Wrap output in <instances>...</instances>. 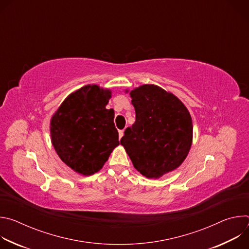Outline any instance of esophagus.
<instances>
[{
    "mask_svg": "<svg viewBox=\"0 0 249 249\" xmlns=\"http://www.w3.org/2000/svg\"><path fill=\"white\" fill-rule=\"evenodd\" d=\"M123 135H124V131H123V130H120V131H119V140H121V138L123 137Z\"/></svg>",
    "mask_w": 249,
    "mask_h": 249,
    "instance_id": "34e87169",
    "label": "esophagus"
}]
</instances>
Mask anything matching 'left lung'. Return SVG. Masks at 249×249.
<instances>
[{
    "instance_id": "8db88e82",
    "label": "left lung",
    "mask_w": 249,
    "mask_h": 249,
    "mask_svg": "<svg viewBox=\"0 0 249 249\" xmlns=\"http://www.w3.org/2000/svg\"><path fill=\"white\" fill-rule=\"evenodd\" d=\"M136 121L120 143L134 167L149 178H159L185 160L192 143L193 125L184 104L154 85L130 92Z\"/></svg>"
}]
</instances>
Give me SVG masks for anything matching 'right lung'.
<instances>
[{"instance_id": "right-lung-1", "label": "right lung", "mask_w": 249, "mask_h": 249, "mask_svg": "<svg viewBox=\"0 0 249 249\" xmlns=\"http://www.w3.org/2000/svg\"><path fill=\"white\" fill-rule=\"evenodd\" d=\"M109 89L86 86L70 94L51 120L52 144L73 170L90 175L99 171L119 145L114 111L105 106Z\"/></svg>"}]
</instances>
